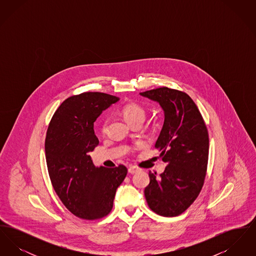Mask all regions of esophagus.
I'll return each mask as SVG.
<instances>
[{
	"mask_svg": "<svg viewBox=\"0 0 256 256\" xmlns=\"http://www.w3.org/2000/svg\"><path fill=\"white\" fill-rule=\"evenodd\" d=\"M128 170V172H130V174H134L137 172L139 170V168H136V167H134V166H130Z\"/></svg>",
	"mask_w": 256,
	"mask_h": 256,
	"instance_id": "esophagus-1",
	"label": "esophagus"
}]
</instances>
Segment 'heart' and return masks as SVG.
Here are the masks:
<instances>
[{
    "instance_id": "heart-1",
    "label": "heart",
    "mask_w": 256,
    "mask_h": 256,
    "mask_svg": "<svg viewBox=\"0 0 256 256\" xmlns=\"http://www.w3.org/2000/svg\"><path fill=\"white\" fill-rule=\"evenodd\" d=\"M121 112H122V117L128 124L135 122V121H143L144 122L145 117H146L145 110L141 106H139L137 104H134V102L128 104L124 106H122ZM106 128H108V121L104 120V122L102 124V128H100L102 132L106 134Z\"/></svg>"
}]
</instances>
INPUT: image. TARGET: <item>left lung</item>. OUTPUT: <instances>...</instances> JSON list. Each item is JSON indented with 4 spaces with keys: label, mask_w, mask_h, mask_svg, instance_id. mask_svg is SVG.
Segmentation results:
<instances>
[{
    "label": "left lung",
    "mask_w": 256,
    "mask_h": 256,
    "mask_svg": "<svg viewBox=\"0 0 256 256\" xmlns=\"http://www.w3.org/2000/svg\"><path fill=\"white\" fill-rule=\"evenodd\" d=\"M158 102L164 124L156 143L167 167L159 176L148 172L145 188L148 207L165 217L178 216L190 206L204 182L209 138L206 126L186 93L161 87L140 93Z\"/></svg>",
    "instance_id": "8db88e82"
}]
</instances>
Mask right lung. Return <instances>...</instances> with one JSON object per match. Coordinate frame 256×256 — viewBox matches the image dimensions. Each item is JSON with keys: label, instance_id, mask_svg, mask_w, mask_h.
<instances>
[{"label": "right lung", "instance_id": "right-lung-1", "mask_svg": "<svg viewBox=\"0 0 256 256\" xmlns=\"http://www.w3.org/2000/svg\"><path fill=\"white\" fill-rule=\"evenodd\" d=\"M119 98L86 92L65 100L54 114L45 140L46 161L54 191L74 216L96 220L113 206L128 170L96 167L89 156L98 144L94 122Z\"/></svg>", "mask_w": 256, "mask_h": 256}]
</instances>
